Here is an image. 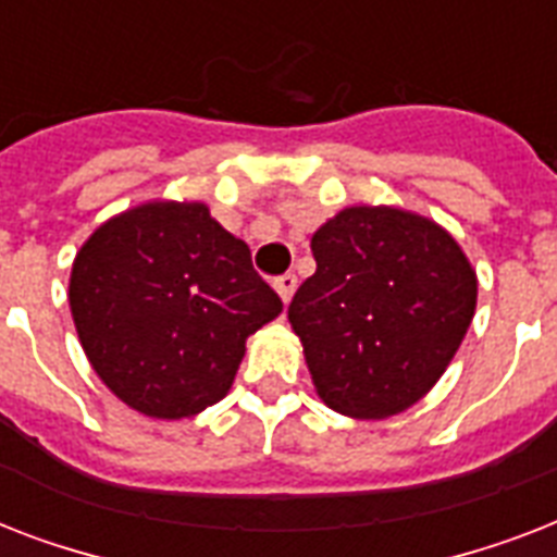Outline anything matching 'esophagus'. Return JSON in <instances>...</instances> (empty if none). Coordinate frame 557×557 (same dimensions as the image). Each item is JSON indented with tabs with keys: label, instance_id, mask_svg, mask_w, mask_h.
Here are the masks:
<instances>
[{
	"label": "esophagus",
	"instance_id": "esophagus-1",
	"mask_svg": "<svg viewBox=\"0 0 557 557\" xmlns=\"http://www.w3.org/2000/svg\"><path fill=\"white\" fill-rule=\"evenodd\" d=\"M274 288H277L280 300H283V304H288V300H292V295H295L297 277L295 274H283V277L274 280Z\"/></svg>",
	"mask_w": 557,
	"mask_h": 557
}]
</instances>
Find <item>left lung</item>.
<instances>
[{"mask_svg": "<svg viewBox=\"0 0 557 557\" xmlns=\"http://www.w3.org/2000/svg\"><path fill=\"white\" fill-rule=\"evenodd\" d=\"M318 269L288 323L323 405L379 422L413 407L457 356L476 309V271L433 219L352 205L312 234Z\"/></svg>", "mask_w": 557, "mask_h": 557, "instance_id": "8db88e82", "label": "left lung"}]
</instances>
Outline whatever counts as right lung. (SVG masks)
I'll list each match as a JSON object with an SVG mask.
<instances>
[{"label":"right lung","instance_id":"right-lung-1","mask_svg":"<svg viewBox=\"0 0 557 557\" xmlns=\"http://www.w3.org/2000/svg\"><path fill=\"white\" fill-rule=\"evenodd\" d=\"M69 306L98 379L150 419H185L227 396L245 341L283 312L251 251L205 201L156 199L91 231Z\"/></svg>","mask_w":557,"mask_h":557}]
</instances>
